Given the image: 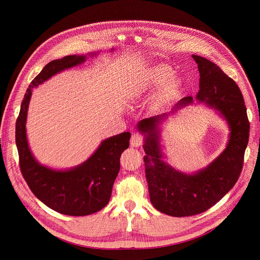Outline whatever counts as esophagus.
Returning <instances> with one entry per match:
<instances>
[{
    "instance_id": "esophagus-1",
    "label": "esophagus",
    "mask_w": 260,
    "mask_h": 260,
    "mask_svg": "<svg viewBox=\"0 0 260 260\" xmlns=\"http://www.w3.org/2000/svg\"><path fill=\"white\" fill-rule=\"evenodd\" d=\"M143 140H144V138L141 134L135 133V134H133V136L131 138V146L132 147H139L143 144Z\"/></svg>"
}]
</instances>
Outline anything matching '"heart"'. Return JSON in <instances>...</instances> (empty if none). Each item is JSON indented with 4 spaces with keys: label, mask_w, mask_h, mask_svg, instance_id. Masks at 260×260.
<instances>
[{
    "label": "heart",
    "mask_w": 260,
    "mask_h": 260,
    "mask_svg": "<svg viewBox=\"0 0 260 260\" xmlns=\"http://www.w3.org/2000/svg\"><path fill=\"white\" fill-rule=\"evenodd\" d=\"M174 76V70L167 64H155L146 70L142 77L139 79L138 83L134 85V94L142 95L146 92L154 90L158 87L164 86L168 83ZM173 85L170 84L168 88H172Z\"/></svg>",
    "instance_id": "b5f03b06"
}]
</instances>
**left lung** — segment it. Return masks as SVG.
I'll use <instances>...</instances> for the list:
<instances>
[{
  "label": "left lung",
  "mask_w": 260,
  "mask_h": 260,
  "mask_svg": "<svg viewBox=\"0 0 260 260\" xmlns=\"http://www.w3.org/2000/svg\"><path fill=\"white\" fill-rule=\"evenodd\" d=\"M200 72L197 100L217 110L231 129L226 148L205 169L193 174L175 170L164 159L158 125L169 115L142 119L138 129L144 135L145 173L153 207L174 217L203 213L223 198L237 183L249 141L250 124L243 94L237 83L209 59L192 55ZM192 96L181 99L172 113L193 103Z\"/></svg>",
  "instance_id": "left-lung-1"
}]
</instances>
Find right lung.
<instances>
[{
  "mask_svg": "<svg viewBox=\"0 0 260 260\" xmlns=\"http://www.w3.org/2000/svg\"><path fill=\"white\" fill-rule=\"evenodd\" d=\"M90 55L93 56L95 53ZM85 60V55H68L47 63L26 89L15 127L19 167L29 189L47 207L69 216L90 215L109 203L114 181L119 173L120 156L128 148L131 139L128 132L108 138L83 164L63 171L40 165L31 154L25 123L32 88L57 73Z\"/></svg>",
  "mask_w": 260,
  "mask_h": 260,
  "instance_id": "right-lung-1",
  "label": "right lung"
}]
</instances>
